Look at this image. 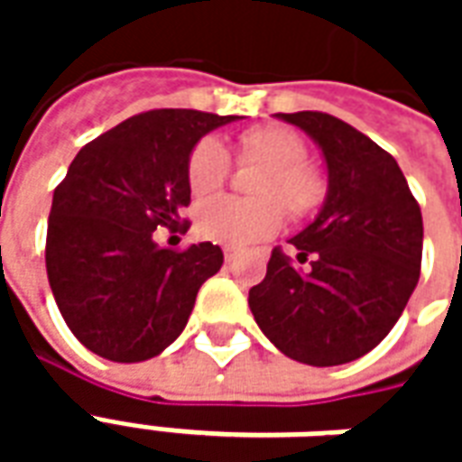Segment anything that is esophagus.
I'll return each mask as SVG.
<instances>
[{
  "label": "esophagus",
  "mask_w": 462,
  "mask_h": 462,
  "mask_svg": "<svg viewBox=\"0 0 462 462\" xmlns=\"http://www.w3.org/2000/svg\"><path fill=\"white\" fill-rule=\"evenodd\" d=\"M222 254H225V260L230 262L232 257H235V250H230V247H225V250H222Z\"/></svg>",
  "instance_id": "obj_1"
}]
</instances>
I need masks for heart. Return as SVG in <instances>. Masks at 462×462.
<instances>
[{
	"mask_svg": "<svg viewBox=\"0 0 462 462\" xmlns=\"http://www.w3.org/2000/svg\"><path fill=\"white\" fill-rule=\"evenodd\" d=\"M237 162L260 165L264 171L252 182L254 200L212 198L195 212V227L205 240L247 247L270 240L284 225V208L294 220L310 217L327 200L324 172L307 162V143L290 128L257 125L247 128L237 141ZM230 152L217 138H202L188 155L185 175L192 195H210L230 178Z\"/></svg>",
	"mask_w": 462,
	"mask_h": 462,
	"instance_id": "b5f03b06",
	"label": "heart"
}]
</instances>
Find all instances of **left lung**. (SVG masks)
<instances>
[{
  "mask_svg": "<svg viewBox=\"0 0 462 462\" xmlns=\"http://www.w3.org/2000/svg\"><path fill=\"white\" fill-rule=\"evenodd\" d=\"M324 152L329 190L317 220L282 247L250 290V310L284 356L339 366L383 341L420 277L423 217L393 155L337 116L277 114Z\"/></svg>",
  "mask_w": 462,
  "mask_h": 462,
  "instance_id": "8db88e82",
  "label": "left lung"
}]
</instances>
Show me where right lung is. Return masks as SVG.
I'll return each instance as SVG.
<instances>
[{
  "mask_svg": "<svg viewBox=\"0 0 462 462\" xmlns=\"http://www.w3.org/2000/svg\"><path fill=\"white\" fill-rule=\"evenodd\" d=\"M235 118L192 108L131 116L86 143L56 185L46 274L66 327L88 351L135 364L180 337L222 250L212 242L158 247L152 232H188V155Z\"/></svg>",
  "mask_w": 462,
  "mask_h": 462,
  "instance_id": "right-lung-1",
  "label": "right lung"
}]
</instances>
